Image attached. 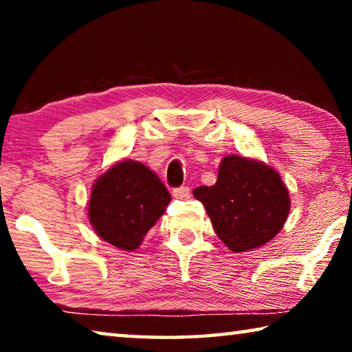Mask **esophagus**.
<instances>
[{
  "instance_id": "esophagus-1",
  "label": "esophagus",
  "mask_w": 352,
  "mask_h": 352,
  "mask_svg": "<svg viewBox=\"0 0 352 352\" xmlns=\"http://www.w3.org/2000/svg\"><path fill=\"white\" fill-rule=\"evenodd\" d=\"M172 195H174V199H182V200H186L189 199V188L188 186H180V188H175L172 190Z\"/></svg>"
}]
</instances>
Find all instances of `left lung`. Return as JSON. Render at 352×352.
<instances>
[{"label":"left lung","instance_id":"obj_1","mask_svg":"<svg viewBox=\"0 0 352 352\" xmlns=\"http://www.w3.org/2000/svg\"><path fill=\"white\" fill-rule=\"evenodd\" d=\"M194 197L231 252L262 247L281 231L290 211L289 190L275 169L256 160L228 155L212 186L194 189Z\"/></svg>","mask_w":352,"mask_h":352}]
</instances>
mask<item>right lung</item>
<instances>
[{
    "label": "right lung",
    "instance_id": "obj_1",
    "mask_svg": "<svg viewBox=\"0 0 352 352\" xmlns=\"http://www.w3.org/2000/svg\"><path fill=\"white\" fill-rule=\"evenodd\" d=\"M170 194L157 174L124 160L100 175L91 189L88 219L105 242L133 252L163 216Z\"/></svg>",
    "mask_w": 352,
    "mask_h": 352
}]
</instances>
